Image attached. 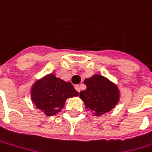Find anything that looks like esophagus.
<instances>
[{"mask_svg": "<svg viewBox=\"0 0 152 152\" xmlns=\"http://www.w3.org/2000/svg\"><path fill=\"white\" fill-rule=\"evenodd\" d=\"M75 90L79 93V91H80V86H79V85H76V86H75Z\"/></svg>", "mask_w": 152, "mask_h": 152, "instance_id": "obj_1", "label": "esophagus"}]
</instances>
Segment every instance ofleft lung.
<instances>
[{"label":"left lung","mask_w":152,"mask_h":152,"mask_svg":"<svg viewBox=\"0 0 152 152\" xmlns=\"http://www.w3.org/2000/svg\"><path fill=\"white\" fill-rule=\"evenodd\" d=\"M86 90L79 93L86 109L94 116H101L110 112L119 101V91L117 86L102 75L95 74L85 80Z\"/></svg>","instance_id":"left-lung-1"}]
</instances>
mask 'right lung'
Listing matches in <instances>:
<instances>
[{
	"mask_svg": "<svg viewBox=\"0 0 152 152\" xmlns=\"http://www.w3.org/2000/svg\"><path fill=\"white\" fill-rule=\"evenodd\" d=\"M77 96L79 93L71 83L65 82L55 75H49L44 79L40 86L34 89L31 98L36 107L43 111L46 116H52L61 111L67 98Z\"/></svg>",
	"mask_w": 152,
	"mask_h": 152,
	"instance_id": "1",
	"label": "right lung"
}]
</instances>
